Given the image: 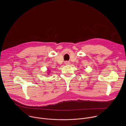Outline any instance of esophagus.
I'll return each instance as SVG.
<instances>
[{
    "mask_svg": "<svg viewBox=\"0 0 126 126\" xmlns=\"http://www.w3.org/2000/svg\"><path fill=\"white\" fill-rule=\"evenodd\" d=\"M64 63L66 64V65H69L70 64V63L69 62V61H65Z\"/></svg>",
    "mask_w": 126,
    "mask_h": 126,
    "instance_id": "esophagus-1",
    "label": "esophagus"
}]
</instances>
